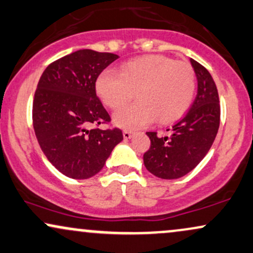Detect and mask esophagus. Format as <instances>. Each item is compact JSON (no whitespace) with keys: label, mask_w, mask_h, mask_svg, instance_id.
I'll return each instance as SVG.
<instances>
[{"label":"esophagus","mask_w":253,"mask_h":253,"mask_svg":"<svg viewBox=\"0 0 253 253\" xmlns=\"http://www.w3.org/2000/svg\"><path fill=\"white\" fill-rule=\"evenodd\" d=\"M133 136V133L129 132V130H124V138L125 139H130Z\"/></svg>","instance_id":"obj_1"}]
</instances>
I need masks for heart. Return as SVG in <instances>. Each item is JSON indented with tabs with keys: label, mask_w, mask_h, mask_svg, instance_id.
Segmentation results:
<instances>
[{
	"label": "heart",
	"mask_w": 253,
	"mask_h": 253,
	"mask_svg": "<svg viewBox=\"0 0 253 253\" xmlns=\"http://www.w3.org/2000/svg\"><path fill=\"white\" fill-rule=\"evenodd\" d=\"M100 100L112 109L121 108L136 92L138 102L113 115L124 129H138L154 120L169 124L185 114L196 93V74L186 62L163 55H146L125 62L120 74L103 71L95 81Z\"/></svg>",
	"instance_id": "b5f03b06"
}]
</instances>
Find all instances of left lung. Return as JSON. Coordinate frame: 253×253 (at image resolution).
Instances as JSON below:
<instances>
[{
  "instance_id": "1",
  "label": "left lung",
  "mask_w": 253,
  "mask_h": 253,
  "mask_svg": "<svg viewBox=\"0 0 253 253\" xmlns=\"http://www.w3.org/2000/svg\"><path fill=\"white\" fill-rule=\"evenodd\" d=\"M198 92L190 111L175 123L166 136L147 132L151 147L144 154L148 172L161 179L186 175L204 159L213 144L220 121L217 86L208 69L191 59Z\"/></svg>"
}]
</instances>
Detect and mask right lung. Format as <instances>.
I'll return each mask as SVG.
<instances>
[{
    "mask_svg": "<svg viewBox=\"0 0 253 253\" xmlns=\"http://www.w3.org/2000/svg\"><path fill=\"white\" fill-rule=\"evenodd\" d=\"M117 54L81 49L50 63L38 84L33 126L40 147L57 171L88 179L123 141L121 129H89L111 117L96 96L95 81Z\"/></svg>",
    "mask_w": 253,
    "mask_h": 253,
    "instance_id": "add662e5",
    "label": "right lung"
}]
</instances>
